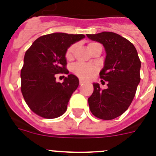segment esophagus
<instances>
[{"instance_id": "34e87169", "label": "esophagus", "mask_w": 156, "mask_h": 156, "mask_svg": "<svg viewBox=\"0 0 156 156\" xmlns=\"http://www.w3.org/2000/svg\"><path fill=\"white\" fill-rule=\"evenodd\" d=\"M84 83H85L84 80H80V85L83 84Z\"/></svg>"}]
</instances>
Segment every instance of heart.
Masks as SVG:
<instances>
[{"label":"heart","mask_w":156,"mask_h":156,"mask_svg":"<svg viewBox=\"0 0 156 156\" xmlns=\"http://www.w3.org/2000/svg\"><path fill=\"white\" fill-rule=\"evenodd\" d=\"M91 44H94V43H90L89 45ZM88 45V46H89ZM76 45L73 44L69 47V48L67 49L66 53V58L67 59H71L73 58V55L74 50H75ZM72 70L73 72L74 73L79 76L80 78H82V79L87 80L90 79L93 76L94 73L96 71V69L95 67H94L91 65H88V64H84V63H76L72 67Z\"/></svg>","instance_id":"1"}]
</instances>
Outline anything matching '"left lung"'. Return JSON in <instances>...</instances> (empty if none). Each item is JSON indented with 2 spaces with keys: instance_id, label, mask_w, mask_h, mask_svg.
<instances>
[{
  "instance_id": "8db88e82",
  "label": "left lung",
  "mask_w": 156,
  "mask_h": 156,
  "mask_svg": "<svg viewBox=\"0 0 156 156\" xmlns=\"http://www.w3.org/2000/svg\"><path fill=\"white\" fill-rule=\"evenodd\" d=\"M87 36L104 46L106 56L100 78L108 82V87L104 90L94 83V92L88 98L89 107L97 118L113 119L126 111L135 96L140 80L138 54L132 43L112 32Z\"/></svg>"
}]
</instances>
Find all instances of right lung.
I'll return each mask as SVG.
<instances>
[{
  "label": "right lung",
  "instance_id": "add662e5",
  "mask_svg": "<svg viewBox=\"0 0 156 156\" xmlns=\"http://www.w3.org/2000/svg\"><path fill=\"white\" fill-rule=\"evenodd\" d=\"M85 37L83 34L54 33L37 38L27 51L21 70V90L34 113L46 119L61 116L67 109L72 94L79 86L73 74L63 83L56 81V74H68L66 51Z\"/></svg>",
  "mask_w": 156,
  "mask_h": 156
}]
</instances>
